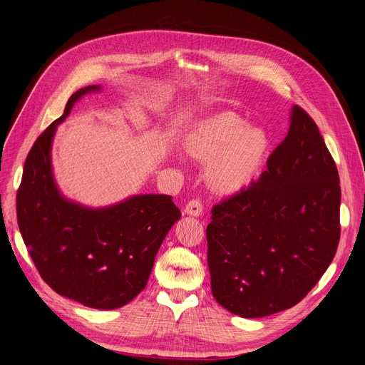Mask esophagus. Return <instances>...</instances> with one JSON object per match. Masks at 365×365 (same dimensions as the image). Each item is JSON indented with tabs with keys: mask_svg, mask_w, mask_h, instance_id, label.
Segmentation results:
<instances>
[{
	"mask_svg": "<svg viewBox=\"0 0 365 365\" xmlns=\"http://www.w3.org/2000/svg\"><path fill=\"white\" fill-rule=\"evenodd\" d=\"M203 212V203L200 199H192L188 200L185 205V214L192 215V217H199Z\"/></svg>",
	"mask_w": 365,
	"mask_h": 365,
	"instance_id": "esophagus-1",
	"label": "esophagus"
}]
</instances>
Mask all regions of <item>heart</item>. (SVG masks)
<instances>
[{"mask_svg":"<svg viewBox=\"0 0 365 365\" xmlns=\"http://www.w3.org/2000/svg\"><path fill=\"white\" fill-rule=\"evenodd\" d=\"M233 111H221L188 132L184 148L190 158L207 162L205 180L214 193L229 196L247 190L259 175L269 153V138Z\"/></svg>","mask_w":365,"mask_h":365,"instance_id":"1","label":"heart"}]
</instances>
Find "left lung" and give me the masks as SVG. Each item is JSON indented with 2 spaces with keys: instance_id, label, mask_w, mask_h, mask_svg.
Returning <instances> with one entry per match:
<instances>
[{
  "instance_id": "1",
  "label": "left lung",
  "mask_w": 365,
  "mask_h": 365,
  "mask_svg": "<svg viewBox=\"0 0 365 365\" xmlns=\"http://www.w3.org/2000/svg\"><path fill=\"white\" fill-rule=\"evenodd\" d=\"M340 197L337 166L317 123L292 107L267 170L212 207L206 239L214 299L242 318L302 302L336 255Z\"/></svg>"
}]
</instances>
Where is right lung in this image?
Returning a JSON list of instances; mask_svg holds the SVG:
<instances>
[{
    "mask_svg": "<svg viewBox=\"0 0 365 365\" xmlns=\"http://www.w3.org/2000/svg\"><path fill=\"white\" fill-rule=\"evenodd\" d=\"M88 86L68 99L63 114L34 143L16 196L17 224L43 281L59 296L93 309H117L140 294L155 254L181 211L166 195L133 196L89 210L63 199L51 175L56 126Z\"/></svg>",
    "mask_w": 365,
    "mask_h": 365,
    "instance_id": "right-lung-1",
    "label": "right lung"
}]
</instances>
